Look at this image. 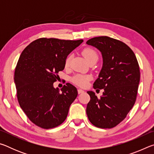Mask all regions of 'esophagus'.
Here are the masks:
<instances>
[{"instance_id":"1","label":"esophagus","mask_w":154,"mask_h":154,"mask_svg":"<svg viewBox=\"0 0 154 154\" xmlns=\"http://www.w3.org/2000/svg\"><path fill=\"white\" fill-rule=\"evenodd\" d=\"M83 92H84V91H83V90L78 89V93H79V94H82V93H83Z\"/></svg>"}]
</instances>
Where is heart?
I'll use <instances>...</instances> for the list:
<instances>
[{
    "label": "heart",
    "instance_id": "b5f03b06",
    "mask_svg": "<svg viewBox=\"0 0 154 154\" xmlns=\"http://www.w3.org/2000/svg\"><path fill=\"white\" fill-rule=\"evenodd\" d=\"M83 56L86 60L87 62L89 63L90 62L93 60H98V56L96 52L92 49L87 48L85 49L82 52ZM71 56H68L66 60H65V66H69L70 64V61H71ZM91 77L90 75H82V74H77L75 75V76L72 78V82H73L75 84H76L78 86L80 87H85L88 85V82L90 80Z\"/></svg>",
    "mask_w": 154,
    "mask_h": 154
}]
</instances>
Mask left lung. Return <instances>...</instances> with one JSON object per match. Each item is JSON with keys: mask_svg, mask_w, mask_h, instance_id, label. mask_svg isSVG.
<instances>
[{"mask_svg": "<svg viewBox=\"0 0 154 154\" xmlns=\"http://www.w3.org/2000/svg\"><path fill=\"white\" fill-rule=\"evenodd\" d=\"M86 43L102 54L103 66L93 87L104 90L100 98L87 92L90 96L88 118L94 126L111 128L126 118L134 105L140 82L139 63L132 49L119 40L103 36Z\"/></svg>", "mask_w": 154, "mask_h": 154, "instance_id": "left-lung-1", "label": "left lung"}]
</instances>
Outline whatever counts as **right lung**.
<instances>
[{
	"mask_svg": "<svg viewBox=\"0 0 154 154\" xmlns=\"http://www.w3.org/2000/svg\"><path fill=\"white\" fill-rule=\"evenodd\" d=\"M83 41L41 38L21 54L14 75L17 97L20 107L36 126L53 128L66 119L77 90L67 83L60 92L54 83L64 70L68 55Z\"/></svg>",
	"mask_w": 154,
	"mask_h": 154,
	"instance_id": "add662e5",
	"label": "right lung"
}]
</instances>
